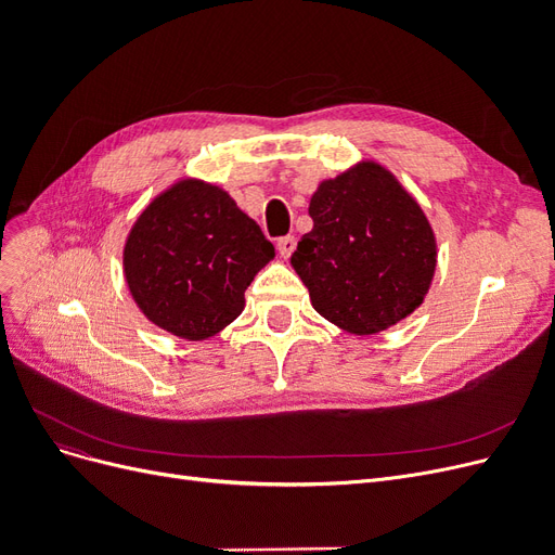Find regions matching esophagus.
I'll use <instances>...</instances> for the list:
<instances>
[{
    "label": "esophagus",
    "instance_id": "34e87169",
    "mask_svg": "<svg viewBox=\"0 0 555 555\" xmlns=\"http://www.w3.org/2000/svg\"><path fill=\"white\" fill-rule=\"evenodd\" d=\"M278 249H280V255L287 259V257H292V251L296 249V238L294 236H282V238H278Z\"/></svg>",
    "mask_w": 555,
    "mask_h": 555
}]
</instances>
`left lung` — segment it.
Masks as SVG:
<instances>
[{"label":"left lung","instance_id":"8db88e82","mask_svg":"<svg viewBox=\"0 0 555 555\" xmlns=\"http://www.w3.org/2000/svg\"><path fill=\"white\" fill-rule=\"evenodd\" d=\"M312 229L292 255L314 310L359 335L408 317L430 287L435 238L426 215L377 164L319 184Z\"/></svg>","mask_w":555,"mask_h":555}]
</instances>
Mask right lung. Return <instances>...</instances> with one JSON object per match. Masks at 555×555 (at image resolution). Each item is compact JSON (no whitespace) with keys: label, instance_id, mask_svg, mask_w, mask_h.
Segmentation results:
<instances>
[{"label":"right lung","instance_id":"add662e5","mask_svg":"<svg viewBox=\"0 0 555 555\" xmlns=\"http://www.w3.org/2000/svg\"><path fill=\"white\" fill-rule=\"evenodd\" d=\"M273 257V243L227 192L182 180L133 224L125 278L150 322L204 340L243 312L245 289Z\"/></svg>","mask_w":555,"mask_h":555}]
</instances>
